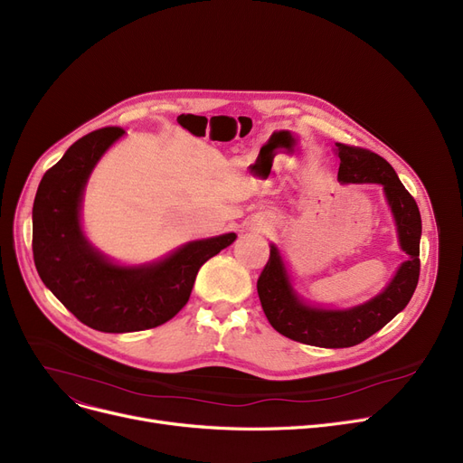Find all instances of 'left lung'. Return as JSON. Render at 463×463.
I'll return each instance as SVG.
<instances>
[{"mask_svg": "<svg viewBox=\"0 0 463 463\" xmlns=\"http://www.w3.org/2000/svg\"><path fill=\"white\" fill-rule=\"evenodd\" d=\"M339 157L337 180L342 184H381L391 206L402 250L409 255L392 281L381 295L349 309H323L304 304L290 285L279 250L270 246V259L257 279V293L266 319L288 339L295 342L342 349L362 344L409 304L420 274V212L411 193L400 182L396 170L381 156L335 142Z\"/></svg>", "mask_w": 463, "mask_h": 463, "instance_id": "left-lung-1", "label": "left lung"}]
</instances>
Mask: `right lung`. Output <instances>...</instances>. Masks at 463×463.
Masks as SVG:
<instances>
[{
    "label": "right lung",
    "instance_id": "add662e5",
    "mask_svg": "<svg viewBox=\"0 0 463 463\" xmlns=\"http://www.w3.org/2000/svg\"><path fill=\"white\" fill-rule=\"evenodd\" d=\"M124 135L97 129L48 168L33 203V260L43 283L86 326L99 332L156 328L187 304L201 266L236 240L234 232L194 240L144 266L110 262L86 240L80 204L93 166Z\"/></svg>",
    "mask_w": 463,
    "mask_h": 463
}]
</instances>
